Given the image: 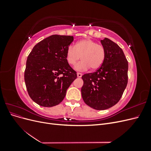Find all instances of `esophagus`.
<instances>
[{
  "label": "esophagus",
  "instance_id": "esophagus-1",
  "mask_svg": "<svg viewBox=\"0 0 151 151\" xmlns=\"http://www.w3.org/2000/svg\"><path fill=\"white\" fill-rule=\"evenodd\" d=\"M77 77H81L82 76H83V74H82L81 73L78 72V73H77Z\"/></svg>",
  "mask_w": 151,
  "mask_h": 151
}]
</instances>
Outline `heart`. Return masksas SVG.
Segmentation results:
<instances>
[{
    "mask_svg": "<svg viewBox=\"0 0 151 151\" xmlns=\"http://www.w3.org/2000/svg\"><path fill=\"white\" fill-rule=\"evenodd\" d=\"M80 58L82 60L76 65V70H86L90 67L92 70H96L104 62L106 50L102 45L98 44L93 40H82L74 47H68L66 52V60L68 64L75 65Z\"/></svg>",
    "mask_w": 151,
    "mask_h": 151,
    "instance_id": "1",
    "label": "heart"
}]
</instances>
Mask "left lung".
<instances>
[{"mask_svg":"<svg viewBox=\"0 0 151 151\" xmlns=\"http://www.w3.org/2000/svg\"><path fill=\"white\" fill-rule=\"evenodd\" d=\"M106 58L98 69L82 76L81 88L85 103L97 110L115 105L122 96L128 83L129 64L122 49L107 38L101 40Z\"/></svg>","mask_w":151,"mask_h":151,"instance_id":"1","label":"left lung"}]
</instances>
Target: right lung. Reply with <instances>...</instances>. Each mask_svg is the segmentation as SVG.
<instances>
[{
	"mask_svg": "<svg viewBox=\"0 0 151 151\" xmlns=\"http://www.w3.org/2000/svg\"><path fill=\"white\" fill-rule=\"evenodd\" d=\"M72 36L53 35L36 44L27 58L24 81L33 101L52 107L64 99L67 90L77 78L66 60Z\"/></svg>",
	"mask_w": 151,
	"mask_h": 151,
	"instance_id": "right-lung-1",
	"label": "right lung"
}]
</instances>
